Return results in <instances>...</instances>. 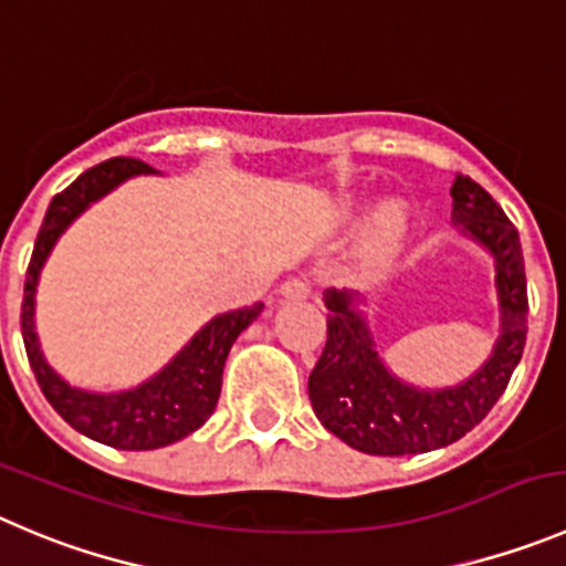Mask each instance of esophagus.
Masks as SVG:
<instances>
[{
    "instance_id": "obj_1",
    "label": "esophagus",
    "mask_w": 566,
    "mask_h": 566,
    "mask_svg": "<svg viewBox=\"0 0 566 566\" xmlns=\"http://www.w3.org/2000/svg\"><path fill=\"white\" fill-rule=\"evenodd\" d=\"M282 295H284V298H290V301L307 298V295H310V282H304V279H298V276L287 279V282L282 284Z\"/></svg>"
}]
</instances>
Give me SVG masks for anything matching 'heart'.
<instances>
[{
	"label": "heart",
	"instance_id": "1",
	"mask_svg": "<svg viewBox=\"0 0 566 566\" xmlns=\"http://www.w3.org/2000/svg\"><path fill=\"white\" fill-rule=\"evenodd\" d=\"M396 231H399V214H388L377 231V248L388 245V242L396 237Z\"/></svg>",
	"mask_w": 566,
	"mask_h": 566
}]
</instances>
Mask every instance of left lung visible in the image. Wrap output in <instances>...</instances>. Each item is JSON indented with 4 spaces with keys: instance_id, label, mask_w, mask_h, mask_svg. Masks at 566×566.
Returning <instances> with one entry per match:
<instances>
[{
    "instance_id": "8db88e82",
    "label": "left lung",
    "mask_w": 566,
    "mask_h": 566,
    "mask_svg": "<svg viewBox=\"0 0 566 566\" xmlns=\"http://www.w3.org/2000/svg\"><path fill=\"white\" fill-rule=\"evenodd\" d=\"M452 220L497 262L500 335L491 360L458 388L419 390L385 371L352 295L326 290V346L310 374V402L329 432L368 455L441 450L480 424L497 405L525 352L527 284L520 234L500 203L472 181H452Z\"/></svg>"
}]
</instances>
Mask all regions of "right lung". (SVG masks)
Returning <instances> with one entry per match:
<instances>
[{
    "label": "right lung",
    "instance_id": "1",
    "mask_svg": "<svg viewBox=\"0 0 566 566\" xmlns=\"http://www.w3.org/2000/svg\"><path fill=\"white\" fill-rule=\"evenodd\" d=\"M139 172H153V167L139 158H108L83 172L77 181H72L52 198L39 237H35L28 279H24V301H21V335H24L28 360L46 402L77 432L116 447V450H158V447L181 441L184 436L198 430L214 413L231 343L262 313V304H253V307L218 315L189 340V346L161 374H156L150 382L139 385L136 390H125V394L103 396L69 388L46 366L33 332L35 284H39L46 253L52 251L61 231L92 200L103 198L116 184L139 176Z\"/></svg>",
    "mask_w": 566,
    "mask_h": 566
}]
</instances>
